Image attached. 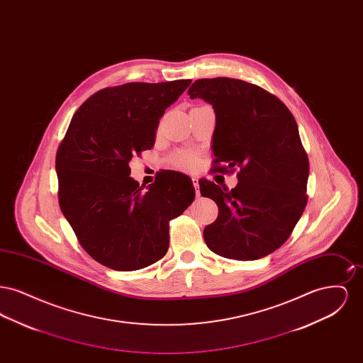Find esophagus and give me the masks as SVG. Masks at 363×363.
<instances>
[{"mask_svg":"<svg viewBox=\"0 0 363 363\" xmlns=\"http://www.w3.org/2000/svg\"><path fill=\"white\" fill-rule=\"evenodd\" d=\"M191 182H193V186H194V189H196V193H197V196H199V178H196V177H193L191 178Z\"/></svg>","mask_w":363,"mask_h":363,"instance_id":"34e87169","label":"esophagus"}]
</instances>
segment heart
<instances>
[{"mask_svg":"<svg viewBox=\"0 0 363 363\" xmlns=\"http://www.w3.org/2000/svg\"><path fill=\"white\" fill-rule=\"evenodd\" d=\"M174 163L185 170H190L197 164V156L190 151H179L174 156Z\"/></svg>","mask_w":363,"mask_h":363,"instance_id":"heart-1","label":"heart"}]
</instances>
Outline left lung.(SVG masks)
Wrapping results in <instances>:
<instances>
[{
  "label": "left lung",
  "mask_w": 363,
  "mask_h": 363,
  "mask_svg": "<svg viewBox=\"0 0 363 363\" xmlns=\"http://www.w3.org/2000/svg\"><path fill=\"white\" fill-rule=\"evenodd\" d=\"M188 94L215 110L211 172L240 170L234 189L199 181L219 208L206 243L225 259L265 257L289 240L308 203L309 159L295 118L275 95L238 79H200Z\"/></svg>",
  "instance_id": "1"
}]
</instances>
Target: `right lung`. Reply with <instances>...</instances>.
Instances as JSON below:
<instances>
[{
	"mask_svg": "<svg viewBox=\"0 0 363 363\" xmlns=\"http://www.w3.org/2000/svg\"><path fill=\"white\" fill-rule=\"evenodd\" d=\"M191 80L107 86L74 113L55 156L60 207L83 249L116 271H136L169 249L170 220L194 200L188 175L160 170L147 189L130 175L151 150L164 110Z\"/></svg>",
	"mask_w": 363,
	"mask_h": 363,
	"instance_id": "1",
	"label": "right lung"
}]
</instances>
